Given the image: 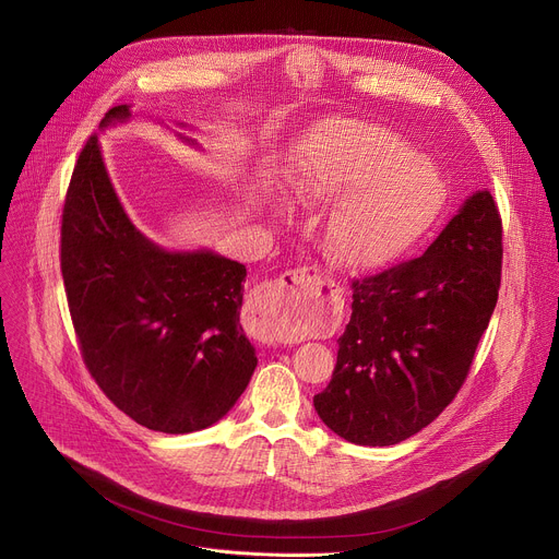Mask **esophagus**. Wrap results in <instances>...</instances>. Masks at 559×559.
Segmentation results:
<instances>
[{
	"label": "esophagus",
	"mask_w": 559,
	"mask_h": 559,
	"mask_svg": "<svg viewBox=\"0 0 559 559\" xmlns=\"http://www.w3.org/2000/svg\"><path fill=\"white\" fill-rule=\"evenodd\" d=\"M334 283L323 278L312 267L285 272L270 287H265L251 306L253 325L251 334L263 343H283L289 336L281 332L287 323L310 325L330 317V298L334 296ZM329 308L325 309L324 306Z\"/></svg>",
	"instance_id": "esophagus-1"
}]
</instances>
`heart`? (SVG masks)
Listing matches in <instances>:
<instances>
[{
    "label": "heart",
    "instance_id": "heart-1",
    "mask_svg": "<svg viewBox=\"0 0 559 559\" xmlns=\"http://www.w3.org/2000/svg\"><path fill=\"white\" fill-rule=\"evenodd\" d=\"M300 200L330 202L325 242L352 270L381 267L408 251L443 205L439 169L390 131L336 120L302 140L292 171ZM289 338L302 328L283 325Z\"/></svg>",
    "mask_w": 559,
    "mask_h": 559
}]
</instances>
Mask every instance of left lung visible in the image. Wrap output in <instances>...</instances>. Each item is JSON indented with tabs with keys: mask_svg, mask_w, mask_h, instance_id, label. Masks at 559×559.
I'll return each mask as SVG.
<instances>
[{
	"mask_svg": "<svg viewBox=\"0 0 559 559\" xmlns=\"http://www.w3.org/2000/svg\"><path fill=\"white\" fill-rule=\"evenodd\" d=\"M501 253L499 210L477 191L419 259L352 281L334 374L314 396L332 432L392 445L443 413L497 306Z\"/></svg>",
	"mask_w": 559,
	"mask_h": 559,
	"instance_id": "obj_1",
	"label": "left lung"
}]
</instances>
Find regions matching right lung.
Instances as JSON below:
<instances>
[{
	"label": "right lung",
	"instance_id": "obj_1",
	"mask_svg": "<svg viewBox=\"0 0 559 559\" xmlns=\"http://www.w3.org/2000/svg\"><path fill=\"white\" fill-rule=\"evenodd\" d=\"M129 116L127 105L114 107L103 127ZM60 265L82 359L124 415L185 435L231 411L259 364L240 325L247 270L207 249L167 251L144 238L120 205L97 135L71 176Z\"/></svg>",
	"mask_w": 559,
	"mask_h": 559
}]
</instances>
